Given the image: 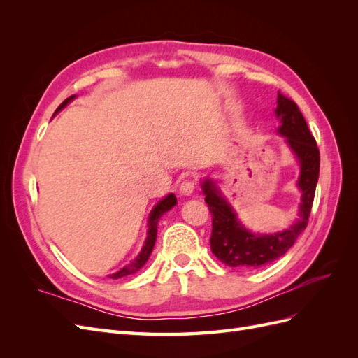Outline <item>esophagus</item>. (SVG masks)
<instances>
[{"label": "esophagus", "instance_id": "34e87169", "mask_svg": "<svg viewBox=\"0 0 358 358\" xmlns=\"http://www.w3.org/2000/svg\"><path fill=\"white\" fill-rule=\"evenodd\" d=\"M194 188H196V183H194V180H189V179L183 180L179 187L180 196H191V194L194 192Z\"/></svg>", "mask_w": 358, "mask_h": 358}]
</instances>
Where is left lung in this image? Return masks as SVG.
<instances>
[{"label": "left lung", "mask_w": 358, "mask_h": 358, "mask_svg": "<svg viewBox=\"0 0 358 358\" xmlns=\"http://www.w3.org/2000/svg\"><path fill=\"white\" fill-rule=\"evenodd\" d=\"M275 115L279 119L278 133L285 137V143L300 166L297 179V188L301 192L299 218L282 231L255 234L237 218L233 206L215 180L206 178L201 189L212 213L210 249L222 264L230 267L251 270L275 262L294 245L308 225L320 175V150L297 104L280 92H278Z\"/></svg>", "instance_id": "obj_1"}]
</instances>
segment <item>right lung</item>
<instances>
[{
    "label": "right lung",
    "mask_w": 358,
    "mask_h": 358,
    "mask_svg": "<svg viewBox=\"0 0 358 358\" xmlns=\"http://www.w3.org/2000/svg\"><path fill=\"white\" fill-rule=\"evenodd\" d=\"M74 99H76V95L69 96V99L58 107L57 112L53 113V116H55L58 112H61V110L64 109V107H66L69 103H71ZM176 203H178V200H176V197H175V194L170 192L169 196H166L164 199L159 200V201L154 206L152 210H150V213H149V218H148V236H146L145 243H143V246H142V251H140V254L133 259V262H129V263H128L127 266H124L121 270H117V272L109 275V278H112V279H119V278H125V276H129V275H134V273H137L138 270L146 264V262L149 259L150 254H152V249H154V245H155V241H157L158 221L161 220L162 215H164L166 212H169V210L173 208V206H176Z\"/></svg>",
    "instance_id": "obj_1"
}]
</instances>
